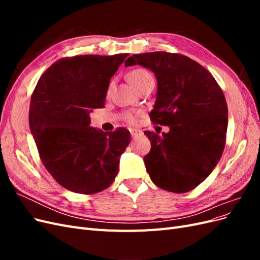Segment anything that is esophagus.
Instances as JSON below:
<instances>
[{
	"instance_id": "34e87169",
	"label": "esophagus",
	"mask_w": 260,
	"mask_h": 260,
	"mask_svg": "<svg viewBox=\"0 0 260 260\" xmlns=\"http://www.w3.org/2000/svg\"><path fill=\"white\" fill-rule=\"evenodd\" d=\"M130 135L132 138H137V137L142 135V131L138 130V129H130Z\"/></svg>"
}]
</instances>
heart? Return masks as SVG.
<instances>
[{
    "label": "heart",
    "mask_w": 260,
    "mask_h": 260,
    "mask_svg": "<svg viewBox=\"0 0 260 260\" xmlns=\"http://www.w3.org/2000/svg\"><path fill=\"white\" fill-rule=\"evenodd\" d=\"M129 79L133 84H135L136 88L140 89L141 86L144 85L145 83H147L149 81H153L154 78H153V75L149 73L147 69L139 67V68L131 70V73L129 74ZM111 88H112V82L108 85V92L111 91ZM141 115H142L141 113L127 112L124 114V120L131 124H135L138 122V119Z\"/></svg>",
    "instance_id": "obj_1"
}]
</instances>
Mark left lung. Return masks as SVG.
Returning <instances> with one entry per match:
<instances>
[{
	"mask_svg": "<svg viewBox=\"0 0 260 260\" xmlns=\"http://www.w3.org/2000/svg\"><path fill=\"white\" fill-rule=\"evenodd\" d=\"M142 65L155 74L158 90L151 121L168 125L158 136L144 135L151 151L146 170L162 190L186 193L205 180L221 158L226 141L228 106L224 94L208 70L182 54H135L125 66Z\"/></svg>",
	"mask_w": 260,
	"mask_h": 260,
	"instance_id": "8db88e82",
	"label": "left lung"
}]
</instances>
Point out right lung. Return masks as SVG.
Instances as JSON below:
<instances>
[{"instance_id": "add662e5", "label": "right lung", "mask_w": 260, "mask_h": 260, "mask_svg": "<svg viewBox=\"0 0 260 260\" xmlns=\"http://www.w3.org/2000/svg\"><path fill=\"white\" fill-rule=\"evenodd\" d=\"M128 55L60 58L45 70L32 92L29 125L39 156L55 181L69 191L99 193L119 171L129 130H95L90 113L105 106L111 77Z\"/></svg>"}]
</instances>
